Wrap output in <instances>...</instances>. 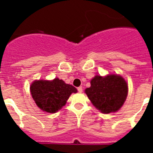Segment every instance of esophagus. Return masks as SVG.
<instances>
[{"instance_id":"34e87169","label":"esophagus","mask_w":153,"mask_h":153,"mask_svg":"<svg viewBox=\"0 0 153 153\" xmlns=\"http://www.w3.org/2000/svg\"><path fill=\"white\" fill-rule=\"evenodd\" d=\"M77 90L79 93H82L83 92V88H82V86H79L77 88Z\"/></svg>"}]
</instances>
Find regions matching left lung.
I'll list each match as a JSON object with an SVG mask.
<instances>
[{
  "label": "left lung",
  "instance_id": "1",
  "mask_svg": "<svg viewBox=\"0 0 153 153\" xmlns=\"http://www.w3.org/2000/svg\"><path fill=\"white\" fill-rule=\"evenodd\" d=\"M90 84L85 93L97 109L109 113L122 107L128 94V85L122 76L111 74L102 77L97 75Z\"/></svg>",
  "mask_w": 153,
  "mask_h": 153
}]
</instances>
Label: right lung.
Returning a JSON list of instances; mask_svg holds the SVG:
<instances>
[{
  "mask_svg": "<svg viewBox=\"0 0 153 153\" xmlns=\"http://www.w3.org/2000/svg\"><path fill=\"white\" fill-rule=\"evenodd\" d=\"M30 93L40 109L50 113H56L64 106L72 93L77 90L62 79L36 80L30 86Z\"/></svg>",
  "mask_w": 153,
  "mask_h": 153,
  "instance_id": "obj_1",
  "label": "right lung"
}]
</instances>
